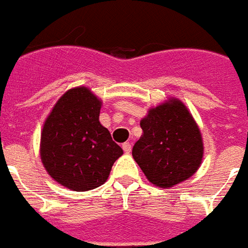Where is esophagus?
<instances>
[{
    "instance_id": "1",
    "label": "esophagus",
    "mask_w": 248,
    "mask_h": 248,
    "mask_svg": "<svg viewBox=\"0 0 248 248\" xmlns=\"http://www.w3.org/2000/svg\"><path fill=\"white\" fill-rule=\"evenodd\" d=\"M123 151L125 152V153H129V152L132 151L131 144H129V142H124V144H123Z\"/></svg>"
}]
</instances>
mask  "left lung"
<instances>
[{
	"instance_id": "1",
	"label": "left lung",
	"mask_w": 248,
	"mask_h": 248,
	"mask_svg": "<svg viewBox=\"0 0 248 248\" xmlns=\"http://www.w3.org/2000/svg\"><path fill=\"white\" fill-rule=\"evenodd\" d=\"M140 125L144 133L132 156L153 185L171 187L196 173L203 144L196 122L180 100L152 108Z\"/></svg>"
}]
</instances>
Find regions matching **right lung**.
Wrapping results in <instances>:
<instances>
[{"label":"right lung","mask_w":248,"mask_h":248,"mask_svg":"<svg viewBox=\"0 0 248 248\" xmlns=\"http://www.w3.org/2000/svg\"><path fill=\"white\" fill-rule=\"evenodd\" d=\"M102 102L86 87L67 91L45 122L41 158L61 185L86 191L103 185L123 149L99 122Z\"/></svg>","instance_id":"right-lung-1"}]
</instances>
